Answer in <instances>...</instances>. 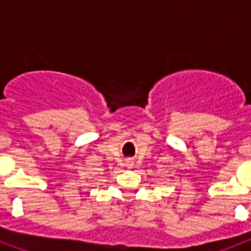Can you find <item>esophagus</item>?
I'll list each match as a JSON object with an SVG mask.
<instances>
[{"label": "esophagus", "mask_w": 251, "mask_h": 251, "mask_svg": "<svg viewBox=\"0 0 251 251\" xmlns=\"http://www.w3.org/2000/svg\"><path fill=\"white\" fill-rule=\"evenodd\" d=\"M132 165H133L132 162H130V161H128V162H127V165H126V166H127L128 168H130V167H132Z\"/></svg>", "instance_id": "34e87169"}]
</instances>
